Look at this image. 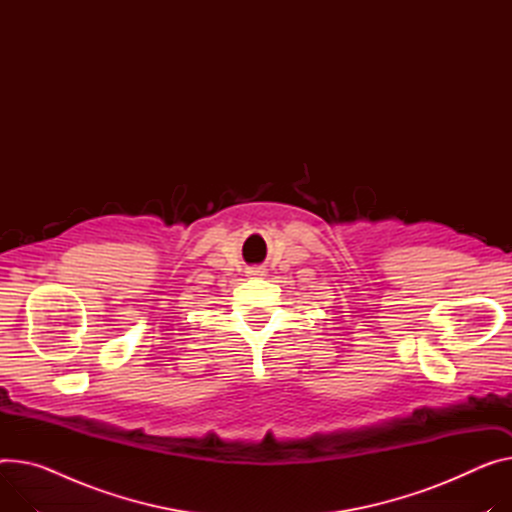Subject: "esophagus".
I'll list each match as a JSON object with an SVG mask.
<instances>
[{
	"label": "esophagus",
	"instance_id": "obj_1",
	"mask_svg": "<svg viewBox=\"0 0 512 512\" xmlns=\"http://www.w3.org/2000/svg\"><path fill=\"white\" fill-rule=\"evenodd\" d=\"M248 274H250V277H262V274H264V270L256 266V268H250V270H248Z\"/></svg>",
	"mask_w": 512,
	"mask_h": 512
}]
</instances>
